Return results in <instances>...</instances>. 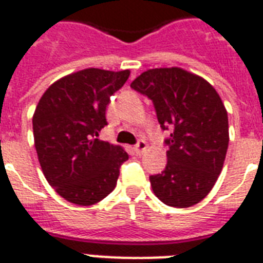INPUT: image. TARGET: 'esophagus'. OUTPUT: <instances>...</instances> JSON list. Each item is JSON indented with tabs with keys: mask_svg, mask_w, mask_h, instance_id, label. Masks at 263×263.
<instances>
[{
	"mask_svg": "<svg viewBox=\"0 0 263 263\" xmlns=\"http://www.w3.org/2000/svg\"><path fill=\"white\" fill-rule=\"evenodd\" d=\"M146 148H147V143H146L144 140H139V142L135 144L134 150H135L136 156H142V154L146 152Z\"/></svg>",
	"mask_w": 263,
	"mask_h": 263,
	"instance_id": "34e87169",
	"label": "esophagus"
}]
</instances>
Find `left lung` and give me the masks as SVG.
Returning a JSON list of instances; mask_svg holds the SVG:
<instances>
[{
  "instance_id": "1",
  "label": "left lung",
  "mask_w": 263,
  "mask_h": 263,
  "mask_svg": "<svg viewBox=\"0 0 263 263\" xmlns=\"http://www.w3.org/2000/svg\"><path fill=\"white\" fill-rule=\"evenodd\" d=\"M131 88L152 99L162 129L168 164L150 183L161 202L173 208L199 203L216 184L229 143L228 113L212 84L181 68L143 72Z\"/></svg>"
}]
</instances>
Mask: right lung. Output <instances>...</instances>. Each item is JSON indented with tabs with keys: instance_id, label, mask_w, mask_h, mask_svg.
I'll use <instances>...</instances> for the list:
<instances>
[{
	"instance_id": "right-lung-1",
	"label": "right lung",
	"mask_w": 263,
	"mask_h": 263,
	"mask_svg": "<svg viewBox=\"0 0 263 263\" xmlns=\"http://www.w3.org/2000/svg\"><path fill=\"white\" fill-rule=\"evenodd\" d=\"M129 71L88 68L57 80L39 99L32 117L36 154L51 187L68 202L98 203L116 187L128 154L98 139L110 97Z\"/></svg>"
}]
</instances>
